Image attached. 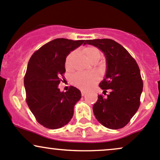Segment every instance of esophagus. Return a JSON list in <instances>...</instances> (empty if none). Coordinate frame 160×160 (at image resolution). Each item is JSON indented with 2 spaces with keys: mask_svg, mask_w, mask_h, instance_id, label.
Returning a JSON list of instances; mask_svg holds the SVG:
<instances>
[{
  "mask_svg": "<svg viewBox=\"0 0 160 160\" xmlns=\"http://www.w3.org/2000/svg\"><path fill=\"white\" fill-rule=\"evenodd\" d=\"M81 94H82V96H84L86 94V91H81Z\"/></svg>",
  "mask_w": 160,
  "mask_h": 160,
  "instance_id": "1",
  "label": "esophagus"
}]
</instances>
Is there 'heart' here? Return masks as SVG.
Returning <instances> with one entry per match:
<instances>
[{"mask_svg": "<svg viewBox=\"0 0 160 160\" xmlns=\"http://www.w3.org/2000/svg\"><path fill=\"white\" fill-rule=\"evenodd\" d=\"M84 53L87 58L91 61L99 60L101 57V53L98 48L95 47H88L84 49ZM75 51H72L68 55L66 59L65 65L67 69L72 66V62L74 58ZM100 79V75L98 72H78L72 76L71 82L72 85L82 90H88L92 88Z\"/></svg>", "mask_w": 160, "mask_h": 160, "instance_id": "1", "label": "heart"}]
</instances>
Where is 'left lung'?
<instances>
[{
    "label": "left lung",
    "mask_w": 160,
    "mask_h": 160,
    "mask_svg": "<svg viewBox=\"0 0 160 160\" xmlns=\"http://www.w3.org/2000/svg\"><path fill=\"white\" fill-rule=\"evenodd\" d=\"M85 44L93 45L103 53L107 70L99 84L104 98L98 95L93 106L98 121L110 129L123 128L136 113L140 106L143 81L137 62L125 48L111 39L86 40Z\"/></svg>",
    "instance_id": "1"
}]
</instances>
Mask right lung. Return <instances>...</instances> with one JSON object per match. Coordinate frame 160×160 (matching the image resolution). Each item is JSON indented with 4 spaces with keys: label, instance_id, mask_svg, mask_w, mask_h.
<instances>
[{
    "label": "right lung",
    "instance_id": "1",
    "mask_svg": "<svg viewBox=\"0 0 160 160\" xmlns=\"http://www.w3.org/2000/svg\"><path fill=\"white\" fill-rule=\"evenodd\" d=\"M85 40L57 38L33 53L28 61L24 86L26 102L35 119L45 128L57 129L69 123L81 91L71 86L66 92L58 88L65 73L66 58L85 44Z\"/></svg>",
    "mask_w": 160,
    "mask_h": 160
}]
</instances>
